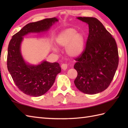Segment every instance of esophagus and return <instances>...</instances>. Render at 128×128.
<instances>
[{
  "label": "esophagus",
  "mask_w": 128,
  "mask_h": 128,
  "mask_svg": "<svg viewBox=\"0 0 128 128\" xmlns=\"http://www.w3.org/2000/svg\"><path fill=\"white\" fill-rule=\"evenodd\" d=\"M61 68L63 70H66L68 68V65L67 64H62L61 66Z\"/></svg>",
  "instance_id": "34e87169"
}]
</instances>
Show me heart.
I'll list each match as a JSON object with an SVG mask.
<instances>
[{
  "mask_svg": "<svg viewBox=\"0 0 128 128\" xmlns=\"http://www.w3.org/2000/svg\"><path fill=\"white\" fill-rule=\"evenodd\" d=\"M59 46L66 47V52L71 57L78 56L82 52L85 44V37L81 33H77L74 28H69L62 31L56 38Z\"/></svg>",
  "mask_w": 128,
  "mask_h": 128,
  "instance_id": "1",
  "label": "heart"
}]
</instances>
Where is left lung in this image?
I'll return each mask as SVG.
<instances>
[{
  "label": "left lung",
  "instance_id": "1",
  "mask_svg": "<svg viewBox=\"0 0 128 128\" xmlns=\"http://www.w3.org/2000/svg\"><path fill=\"white\" fill-rule=\"evenodd\" d=\"M88 25L86 47L75 60L78 76L74 84L86 94H96L110 86L118 66L119 56L114 38L94 18L78 17Z\"/></svg>",
  "mask_w": 128,
  "mask_h": 128
}]
</instances>
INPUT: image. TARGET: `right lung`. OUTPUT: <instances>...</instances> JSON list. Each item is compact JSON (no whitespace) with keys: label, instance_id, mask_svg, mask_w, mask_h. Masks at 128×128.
<instances>
[{"label":"right lung","instance_id":"right-lung-1","mask_svg":"<svg viewBox=\"0 0 128 128\" xmlns=\"http://www.w3.org/2000/svg\"><path fill=\"white\" fill-rule=\"evenodd\" d=\"M58 19L53 18L27 24L13 35L9 42L7 56L8 71L18 88L29 96L38 97L46 94L53 85L61 68L58 62L46 61L35 66L27 64L20 53L21 42L24 36L30 32L47 30Z\"/></svg>","mask_w":128,"mask_h":128}]
</instances>
